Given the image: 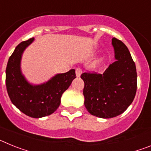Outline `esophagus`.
<instances>
[{
    "instance_id": "34e87169",
    "label": "esophagus",
    "mask_w": 151,
    "mask_h": 151,
    "mask_svg": "<svg viewBox=\"0 0 151 151\" xmlns=\"http://www.w3.org/2000/svg\"><path fill=\"white\" fill-rule=\"evenodd\" d=\"M82 70L81 68H76V74L77 77H79L81 76V74H82Z\"/></svg>"
}]
</instances>
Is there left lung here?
<instances>
[{
  "label": "left lung",
  "instance_id": "8db88e82",
  "mask_svg": "<svg viewBox=\"0 0 151 151\" xmlns=\"http://www.w3.org/2000/svg\"><path fill=\"white\" fill-rule=\"evenodd\" d=\"M116 61L103 74L84 73L85 106L93 116L109 119L120 115L132 103L137 91V72L128 47L112 39Z\"/></svg>",
  "mask_w": 151,
  "mask_h": 151
}]
</instances>
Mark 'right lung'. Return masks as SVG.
Instances as JSON below:
<instances>
[{
  "instance_id": "add662e5",
  "label": "right lung",
  "mask_w": 151,
  "mask_h": 151,
  "mask_svg": "<svg viewBox=\"0 0 151 151\" xmlns=\"http://www.w3.org/2000/svg\"><path fill=\"white\" fill-rule=\"evenodd\" d=\"M34 38L19 44L8 60L6 86L13 104L21 112L32 118L49 116L60 104L61 96L76 78L75 69L57 74L45 83L33 85L27 82L20 69L22 55Z\"/></svg>"
}]
</instances>
